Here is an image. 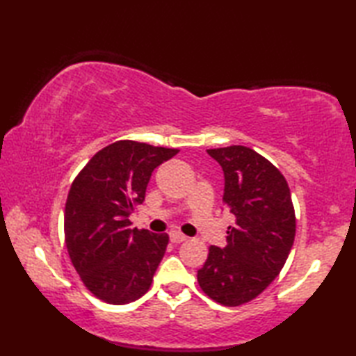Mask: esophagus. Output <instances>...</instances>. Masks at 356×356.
Listing matches in <instances>:
<instances>
[{
    "mask_svg": "<svg viewBox=\"0 0 356 356\" xmlns=\"http://www.w3.org/2000/svg\"><path fill=\"white\" fill-rule=\"evenodd\" d=\"M170 240L172 241V243H182V241L188 240V237H186V236H184L182 232H179V231H172V232H170Z\"/></svg>",
    "mask_w": 356,
    "mask_h": 356,
    "instance_id": "1",
    "label": "esophagus"
}]
</instances>
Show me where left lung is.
Listing matches in <instances>:
<instances>
[{"label": "left lung", "instance_id": "left-lung-1", "mask_svg": "<svg viewBox=\"0 0 356 356\" xmlns=\"http://www.w3.org/2000/svg\"><path fill=\"white\" fill-rule=\"evenodd\" d=\"M208 154L223 170V202L236 225L223 249L209 246L197 282L211 300L234 307L259 297L283 269L297 218L286 179L266 157L243 145L211 148Z\"/></svg>", "mask_w": 356, "mask_h": 356}]
</instances>
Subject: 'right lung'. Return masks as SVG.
<instances>
[{"label":"right lung","mask_w":356,"mask_h":356,"mask_svg":"<svg viewBox=\"0 0 356 356\" xmlns=\"http://www.w3.org/2000/svg\"><path fill=\"white\" fill-rule=\"evenodd\" d=\"M177 148L118 140L90 159L70 186L64 234L82 283L110 305H127L147 293L168 245V234L131 228L130 216L145 200L156 166Z\"/></svg>","instance_id":"1"}]
</instances>
